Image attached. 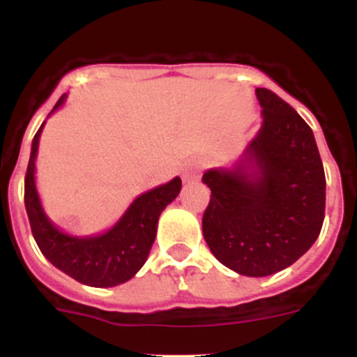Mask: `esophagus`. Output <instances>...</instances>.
<instances>
[{
    "instance_id": "34e87169",
    "label": "esophagus",
    "mask_w": 357,
    "mask_h": 357,
    "mask_svg": "<svg viewBox=\"0 0 357 357\" xmlns=\"http://www.w3.org/2000/svg\"><path fill=\"white\" fill-rule=\"evenodd\" d=\"M202 172V164L199 160H192L183 167V181L185 183H193L199 181Z\"/></svg>"
}]
</instances>
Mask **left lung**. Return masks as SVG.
<instances>
[{"label":"left lung","mask_w":357,"mask_h":357,"mask_svg":"<svg viewBox=\"0 0 357 357\" xmlns=\"http://www.w3.org/2000/svg\"><path fill=\"white\" fill-rule=\"evenodd\" d=\"M255 96L259 131L229 167L202 176L211 188L202 231L221 264L261 278L289 268L316 242L326 179L304 119L269 89L257 88Z\"/></svg>","instance_id":"obj_1"}]
</instances>
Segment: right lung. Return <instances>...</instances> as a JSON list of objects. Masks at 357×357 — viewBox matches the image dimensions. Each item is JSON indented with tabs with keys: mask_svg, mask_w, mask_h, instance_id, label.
Returning a JSON list of instances; mask_svg holds the SVG:
<instances>
[{
	"mask_svg": "<svg viewBox=\"0 0 357 357\" xmlns=\"http://www.w3.org/2000/svg\"><path fill=\"white\" fill-rule=\"evenodd\" d=\"M67 95L56 102L50 115L66 105ZM48 115V117H50ZM36 132L25 174V211L32 235L46 259L79 283L109 289L129 282L146 262L157 236L162 211L181 192L179 176L142 193L109 229L96 235H70L60 229L46 214L36 186V158L43 128Z\"/></svg>",
	"mask_w": 357,
	"mask_h": 357,
	"instance_id": "right-lung-1",
	"label": "right lung"
}]
</instances>
